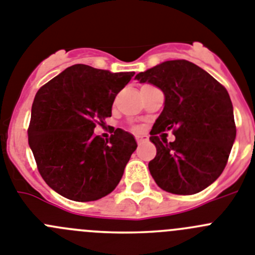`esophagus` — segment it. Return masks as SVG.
Masks as SVG:
<instances>
[{
    "mask_svg": "<svg viewBox=\"0 0 255 255\" xmlns=\"http://www.w3.org/2000/svg\"><path fill=\"white\" fill-rule=\"evenodd\" d=\"M136 141L138 144L144 143V142L148 141V136H146V134H139V136H136Z\"/></svg>",
    "mask_w": 255,
    "mask_h": 255,
    "instance_id": "esophagus-1",
    "label": "esophagus"
}]
</instances>
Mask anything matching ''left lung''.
I'll list each match as a JSON object with an SVG mask.
<instances>
[{
	"mask_svg": "<svg viewBox=\"0 0 255 255\" xmlns=\"http://www.w3.org/2000/svg\"><path fill=\"white\" fill-rule=\"evenodd\" d=\"M134 79L155 85L165 96L164 109L150 132L156 146L155 159L148 162L153 180L169 193H198L221 175L235 141L229 93L185 59L162 62ZM170 129L176 141L167 142L162 132Z\"/></svg>",
	"mask_w": 255,
	"mask_h": 255,
	"instance_id": "8db88e82",
	"label": "left lung"
}]
</instances>
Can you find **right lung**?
Here are the masks:
<instances>
[{"instance_id":"1","label":"right lung","mask_w":255,"mask_h":255,"mask_svg":"<svg viewBox=\"0 0 255 255\" xmlns=\"http://www.w3.org/2000/svg\"><path fill=\"white\" fill-rule=\"evenodd\" d=\"M133 75L73 65L38 90L27 138L39 173L58 194L90 202L116 189L137 142L121 128L108 139L94 129L112 117L117 94Z\"/></svg>"}]
</instances>
